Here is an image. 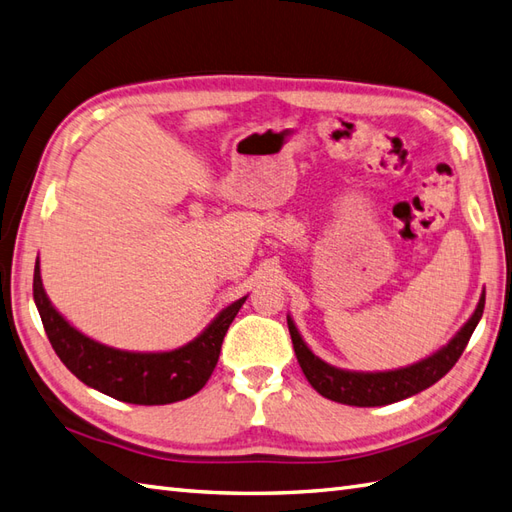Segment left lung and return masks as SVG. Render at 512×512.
<instances>
[{"label": "left lung", "instance_id": "left-lung-1", "mask_svg": "<svg viewBox=\"0 0 512 512\" xmlns=\"http://www.w3.org/2000/svg\"><path fill=\"white\" fill-rule=\"evenodd\" d=\"M484 312V294L475 307L473 316L469 323L458 331V336L451 340L445 349L438 351L432 358H427L419 364H412L408 368H399V371H388V373H351V371H340L325 364L320 358L307 349V344L301 340L299 331H296L294 323L288 318V329L294 344L296 360H299L307 382L320 395L347 403V406H358V408H373V406H388V403L401 401L406 397L417 395V392L430 388L436 384L438 379L445 377L451 366L458 362V358L465 351L467 342L473 334L475 325L482 318Z\"/></svg>", "mask_w": 512, "mask_h": 512}]
</instances>
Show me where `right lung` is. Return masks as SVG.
Returning a JSON list of instances; mask_svg holds the SVG:
<instances>
[{"label": "right lung", "mask_w": 512, "mask_h": 512, "mask_svg": "<svg viewBox=\"0 0 512 512\" xmlns=\"http://www.w3.org/2000/svg\"><path fill=\"white\" fill-rule=\"evenodd\" d=\"M32 290L45 334L69 371L82 384L137 406H165L196 395L216 368L222 340L246 301L244 296L222 310L194 342L181 349L168 353H128L82 336L54 310L43 290L39 261L34 266Z\"/></svg>", "instance_id": "add662e5"}]
</instances>
